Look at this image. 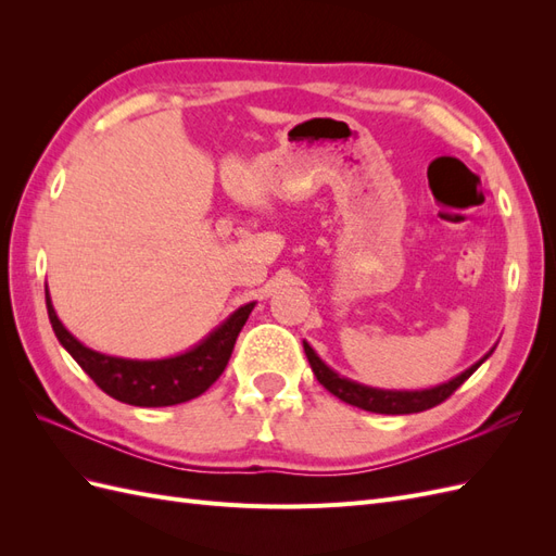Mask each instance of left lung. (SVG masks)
<instances>
[{
	"label": "left lung",
	"mask_w": 556,
	"mask_h": 556,
	"mask_svg": "<svg viewBox=\"0 0 556 556\" xmlns=\"http://www.w3.org/2000/svg\"><path fill=\"white\" fill-rule=\"evenodd\" d=\"M496 350V345L486 352L484 357H480L473 366H468L466 371H462L459 376H454L447 382L427 387V390H380V387H371V384H362L357 380H350L341 374H336L331 366H327L323 359H319L317 352L311 348L308 341H304V352L308 357V364L313 368L315 378L319 380V384L329 390L336 399H341L350 406H357L362 410L368 413H380V415H408V413H422L429 410L433 406L443 403L459 384H464L470 376H473L480 364L492 357V352Z\"/></svg>",
	"instance_id": "obj_1"
}]
</instances>
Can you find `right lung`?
<instances>
[{
	"instance_id": "add662e5",
	"label": "right lung",
	"mask_w": 556,
	"mask_h": 556,
	"mask_svg": "<svg viewBox=\"0 0 556 556\" xmlns=\"http://www.w3.org/2000/svg\"><path fill=\"white\" fill-rule=\"evenodd\" d=\"M257 301H250L223 319L204 339L190 350L160 359H127L97 352L83 345L76 336L66 329L53 308L46 285V306L53 331L60 345L70 352L76 364L86 371L102 390L129 406L139 408H164L185 403L204 394L208 387L223 376L229 364L233 343H237L248 315Z\"/></svg>"
}]
</instances>
